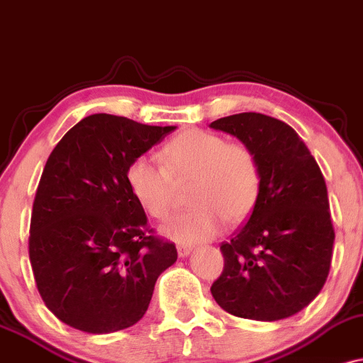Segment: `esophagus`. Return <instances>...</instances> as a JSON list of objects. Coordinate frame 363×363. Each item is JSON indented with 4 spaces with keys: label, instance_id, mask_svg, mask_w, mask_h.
Returning <instances> with one entry per match:
<instances>
[{
    "label": "esophagus",
    "instance_id": "34e87169",
    "mask_svg": "<svg viewBox=\"0 0 363 363\" xmlns=\"http://www.w3.org/2000/svg\"><path fill=\"white\" fill-rule=\"evenodd\" d=\"M177 251H178V257L185 258V257H189V255L191 253V248H190V246H185V245H178L177 246Z\"/></svg>",
    "mask_w": 363,
    "mask_h": 363
}]
</instances>
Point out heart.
I'll return each mask as SVG.
<instances>
[{"mask_svg":"<svg viewBox=\"0 0 363 363\" xmlns=\"http://www.w3.org/2000/svg\"><path fill=\"white\" fill-rule=\"evenodd\" d=\"M164 166L151 156L130 161L125 182L147 216L163 219L173 202V182H190L189 211L161 224L164 238L178 245H199L216 238L224 220L240 224L257 207L263 186L259 157L242 143L202 129L183 130L164 144Z\"/></svg>","mask_w":363,"mask_h":363,"instance_id":"b5f03b06","label":"heart"}]
</instances>
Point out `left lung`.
Returning a JSON list of instances; mask_svg holds the SVG:
<instances>
[{
	"label": "left lung",
	"instance_id": "left-lung-1",
	"mask_svg": "<svg viewBox=\"0 0 363 363\" xmlns=\"http://www.w3.org/2000/svg\"><path fill=\"white\" fill-rule=\"evenodd\" d=\"M211 127L253 147L263 172L257 207L220 245L224 270L212 296L238 318H291L314 301L330 274L335 229L325 177L297 132L279 118L245 112Z\"/></svg>",
	"mask_w": 363,
	"mask_h": 363
}]
</instances>
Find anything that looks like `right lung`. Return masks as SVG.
<instances>
[{
    "label": "right lung",
    "instance_id": "1",
    "mask_svg": "<svg viewBox=\"0 0 363 363\" xmlns=\"http://www.w3.org/2000/svg\"><path fill=\"white\" fill-rule=\"evenodd\" d=\"M174 129L93 113L50 152L28 255L42 301L67 326L105 335L135 325L157 277L177 262L174 245L149 229L125 182L130 161Z\"/></svg>",
    "mask_w": 363,
    "mask_h": 363
}]
</instances>
